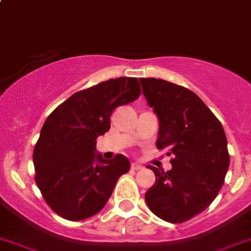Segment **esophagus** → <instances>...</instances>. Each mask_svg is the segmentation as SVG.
I'll list each match as a JSON object with an SVG mask.
<instances>
[{
  "mask_svg": "<svg viewBox=\"0 0 251 251\" xmlns=\"http://www.w3.org/2000/svg\"><path fill=\"white\" fill-rule=\"evenodd\" d=\"M131 169L140 170V169H142V165L138 164V163H132V164H131Z\"/></svg>",
  "mask_w": 251,
  "mask_h": 251,
  "instance_id": "obj_1",
  "label": "esophagus"
}]
</instances>
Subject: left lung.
Wrapping results in <instances>:
<instances>
[{"instance_id":"obj_1","label":"left lung","mask_w":251,"mask_h":251,"mask_svg":"<svg viewBox=\"0 0 251 251\" xmlns=\"http://www.w3.org/2000/svg\"><path fill=\"white\" fill-rule=\"evenodd\" d=\"M147 103L158 116L157 148L172 154V169L150 167L155 182L146 193L150 210L170 223H182L211 205L229 167L222 124L190 89L164 79L141 78Z\"/></svg>"}]
</instances>
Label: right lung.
<instances>
[{
  "label": "right lung",
  "instance_id": "add662e5",
  "mask_svg": "<svg viewBox=\"0 0 251 251\" xmlns=\"http://www.w3.org/2000/svg\"><path fill=\"white\" fill-rule=\"evenodd\" d=\"M140 96L137 78L119 77L77 92L48 116L33 162L36 185L53 212L82 221L103 210L130 160L123 154L104 159L96 153L97 138L109 131L115 108Z\"/></svg>",
  "mask_w": 251,
  "mask_h": 251
}]
</instances>
